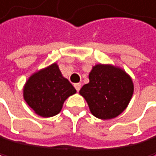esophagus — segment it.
Returning <instances> with one entry per match:
<instances>
[{
    "instance_id": "34e87169",
    "label": "esophagus",
    "mask_w": 156,
    "mask_h": 156,
    "mask_svg": "<svg viewBox=\"0 0 156 156\" xmlns=\"http://www.w3.org/2000/svg\"><path fill=\"white\" fill-rule=\"evenodd\" d=\"M75 88L76 89V91L77 92H79L80 91V87H81V83H80V82H79V83H75Z\"/></svg>"
}]
</instances>
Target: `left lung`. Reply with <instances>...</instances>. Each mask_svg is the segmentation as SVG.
Segmentation results:
<instances>
[{"mask_svg":"<svg viewBox=\"0 0 156 156\" xmlns=\"http://www.w3.org/2000/svg\"><path fill=\"white\" fill-rule=\"evenodd\" d=\"M89 82L80 90L91 114L100 119H111L123 112L132 98L134 84L121 68L97 64L89 73Z\"/></svg>","mask_w":156,"mask_h":156,"instance_id":"left-lung-1","label":"left lung"}]
</instances>
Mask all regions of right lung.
<instances>
[{"label": "right lung", "instance_id": "obj_1", "mask_svg": "<svg viewBox=\"0 0 156 156\" xmlns=\"http://www.w3.org/2000/svg\"><path fill=\"white\" fill-rule=\"evenodd\" d=\"M76 92L62 76L56 63L34 73L26 81L23 97L37 115L50 117L58 115L68 97Z\"/></svg>", "mask_w": 156, "mask_h": 156}]
</instances>
